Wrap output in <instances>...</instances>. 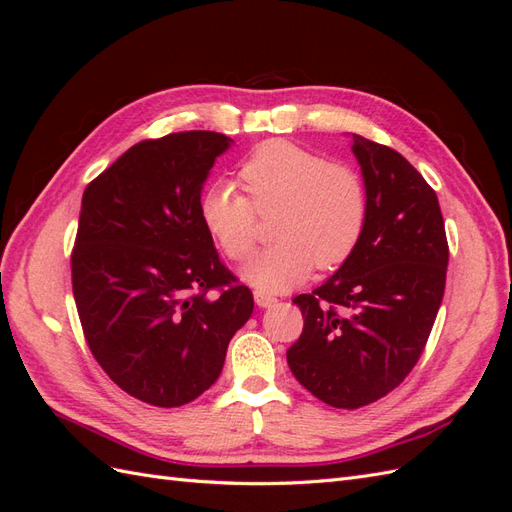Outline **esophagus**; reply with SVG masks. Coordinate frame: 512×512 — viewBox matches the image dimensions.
I'll return each instance as SVG.
<instances>
[{
  "label": "esophagus",
  "mask_w": 512,
  "mask_h": 512,
  "mask_svg": "<svg viewBox=\"0 0 512 512\" xmlns=\"http://www.w3.org/2000/svg\"><path fill=\"white\" fill-rule=\"evenodd\" d=\"M254 301L258 307H271L277 303V297H273V294L269 292H262V290H256L254 292Z\"/></svg>",
  "instance_id": "obj_1"
}]
</instances>
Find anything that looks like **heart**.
I'll return each mask as SVG.
<instances>
[{
    "label": "heart",
    "mask_w": 512,
    "mask_h": 512,
    "mask_svg": "<svg viewBox=\"0 0 512 512\" xmlns=\"http://www.w3.org/2000/svg\"><path fill=\"white\" fill-rule=\"evenodd\" d=\"M247 197L228 181L200 192L198 215L230 260L250 258L258 243V215H273L277 243L247 262L243 277L262 292L301 284L314 271H331L354 254L367 220L363 179L346 164L273 138L241 162Z\"/></svg>",
    "instance_id": "1"
}]
</instances>
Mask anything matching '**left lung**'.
I'll return each instance as SVG.
<instances>
[{
  "mask_svg": "<svg viewBox=\"0 0 512 512\" xmlns=\"http://www.w3.org/2000/svg\"><path fill=\"white\" fill-rule=\"evenodd\" d=\"M367 190L354 254L292 303L303 333L286 359L305 389L356 410L389 395L421 359L444 297L448 241L438 196L399 151L352 134Z\"/></svg>",
  "mask_w": 512,
  "mask_h": 512,
  "instance_id": "1",
  "label": "left lung"
}]
</instances>
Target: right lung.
<instances>
[{"mask_svg": "<svg viewBox=\"0 0 512 512\" xmlns=\"http://www.w3.org/2000/svg\"><path fill=\"white\" fill-rule=\"evenodd\" d=\"M230 138L190 130L136 143L83 194L70 256L85 342L121 391L179 408L220 378L254 312L215 252L198 198Z\"/></svg>", "mask_w": 512, "mask_h": 512, "instance_id": "obj_1", "label": "right lung"}]
</instances>
